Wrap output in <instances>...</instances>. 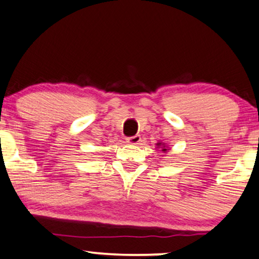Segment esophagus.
Returning <instances> with one entry per match:
<instances>
[{
	"label": "esophagus",
	"instance_id": "esophagus-1",
	"mask_svg": "<svg viewBox=\"0 0 259 259\" xmlns=\"http://www.w3.org/2000/svg\"><path fill=\"white\" fill-rule=\"evenodd\" d=\"M140 142H141V136H140V135H136V136H134V137L126 138V143H128V144H131V145L140 144Z\"/></svg>",
	"mask_w": 259,
	"mask_h": 259
}]
</instances>
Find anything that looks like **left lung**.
<instances>
[{
    "label": "left lung",
    "mask_w": 259,
    "mask_h": 259,
    "mask_svg": "<svg viewBox=\"0 0 259 259\" xmlns=\"http://www.w3.org/2000/svg\"><path fill=\"white\" fill-rule=\"evenodd\" d=\"M156 145H157L158 149H161V151H163V152H167L168 151V146H166V144H165V143L158 142Z\"/></svg>",
    "instance_id": "left-lung-1"
}]
</instances>
